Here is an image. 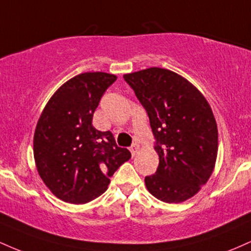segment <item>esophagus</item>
<instances>
[{
    "mask_svg": "<svg viewBox=\"0 0 251 251\" xmlns=\"http://www.w3.org/2000/svg\"><path fill=\"white\" fill-rule=\"evenodd\" d=\"M129 151H131V154L134 155L138 153V151H139V145H138V144H134V145H132V148L129 149Z\"/></svg>",
    "mask_w": 251,
    "mask_h": 251,
    "instance_id": "34e87169",
    "label": "esophagus"
}]
</instances>
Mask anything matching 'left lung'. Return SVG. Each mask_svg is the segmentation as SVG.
I'll return each instance as SVG.
<instances>
[{"instance_id":"1","label":"left lung","mask_w":251,"mask_h":251,"mask_svg":"<svg viewBox=\"0 0 251 251\" xmlns=\"http://www.w3.org/2000/svg\"><path fill=\"white\" fill-rule=\"evenodd\" d=\"M148 112L159 157L145 177L149 192L165 203H181L200 191L214 172L217 124L208 100L189 80L165 68L124 74Z\"/></svg>"}]
</instances>
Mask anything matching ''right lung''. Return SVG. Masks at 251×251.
I'll return each instance as SVG.
<instances>
[{"instance_id":"1","label":"right lung","mask_w":251,"mask_h":251,"mask_svg":"<svg viewBox=\"0 0 251 251\" xmlns=\"http://www.w3.org/2000/svg\"><path fill=\"white\" fill-rule=\"evenodd\" d=\"M117 80L87 72L68 80L48 100L34 133V159L43 183L66 203L85 204L108 188L109 177L131 158L109 131L92 125L102 94Z\"/></svg>"}]
</instances>
